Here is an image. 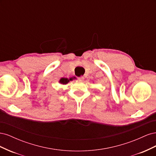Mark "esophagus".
<instances>
[{
  "mask_svg": "<svg viewBox=\"0 0 156 156\" xmlns=\"http://www.w3.org/2000/svg\"><path fill=\"white\" fill-rule=\"evenodd\" d=\"M78 79L79 80V81H83V80L84 79V77H83V76H81V77H78Z\"/></svg>",
  "mask_w": 156,
  "mask_h": 156,
  "instance_id": "1",
  "label": "esophagus"
}]
</instances>
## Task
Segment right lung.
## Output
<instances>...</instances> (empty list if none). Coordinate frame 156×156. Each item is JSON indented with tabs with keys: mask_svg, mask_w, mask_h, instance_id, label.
Here are the masks:
<instances>
[{
	"mask_svg": "<svg viewBox=\"0 0 156 156\" xmlns=\"http://www.w3.org/2000/svg\"><path fill=\"white\" fill-rule=\"evenodd\" d=\"M75 77H70V78H61L60 80H59V83H60L61 84H63V85H64V84H68L69 81H73V79H75Z\"/></svg>",
	"mask_w": 156,
	"mask_h": 156,
	"instance_id": "obj_1",
	"label": "right lung"
}]
</instances>
